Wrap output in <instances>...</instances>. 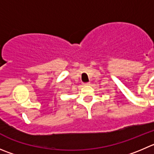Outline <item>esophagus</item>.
Instances as JSON below:
<instances>
[{
  "mask_svg": "<svg viewBox=\"0 0 154 154\" xmlns=\"http://www.w3.org/2000/svg\"><path fill=\"white\" fill-rule=\"evenodd\" d=\"M90 85V83H85L84 85H85V86H87V85Z\"/></svg>",
  "mask_w": 154,
  "mask_h": 154,
  "instance_id": "1",
  "label": "esophagus"
}]
</instances>
